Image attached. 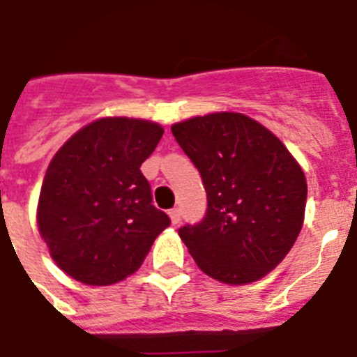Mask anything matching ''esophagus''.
Segmentation results:
<instances>
[{
    "label": "esophagus",
    "mask_w": 357,
    "mask_h": 357,
    "mask_svg": "<svg viewBox=\"0 0 357 357\" xmlns=\"http://www.w3.org/2000/svg\"><path fill=\"white\" fill-rule=\"evenodd\" d=\"M169 216H170V222H172L174 225L179 224V218H181V214H179V208H170Z\"/></svg>",
    "instance_id": "obj_1"
}]
</instances>
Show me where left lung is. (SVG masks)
I'll return each mask as SVG.
<instances>
[{
  "mask_svg": "<svg viewBox=\"0 0 357 357\" xmlns=\"http://www.w3.org/2000/svg\"><path fill=\"white\" fill-rule=\"evenodd\" d=\"M207 192V213L179 236L198 268L220 282L249 284L279 266L304 222L306 178L277 135L234 112L172 124Z\"/></svg>",
  "mask_w": 357,
  "mask_h": 357,
  "instance_id": "8db88e82",
  "label": "left lung"
}]
</instances>
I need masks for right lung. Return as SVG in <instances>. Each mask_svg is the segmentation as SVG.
<instances>
[{
    "instance_id": "add662e5",
    "label": "right lung",
    "mask_w": 357,
    "mask_h": 357,
    "mask_svg": "<svg viewBox=\"0 0 357 357\" xmlns=\"http://www.w3.org/2000/svg\"><path fill=\"white\" fill-rule=\"evenodd\" d=\"M165 130L144 119L104 117L54 153L38 199V229L63 273L109 286L135 273L170 225L152 205L141 165Z\"/></svg>"
}]
</instances>
